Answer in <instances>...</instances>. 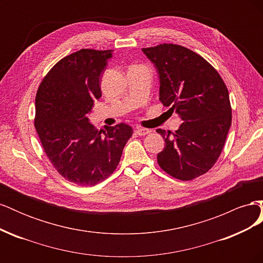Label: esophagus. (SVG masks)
I'll return each instance as SVG.
<instances>
[{
	"label": "esophagus",
	"mask_w": 263,
	"mask_h": 263,
	"mask_svg": "<svg viewBox=\"0 0 263 263\" xmlns=\"http://www.w3.org/2000/svg\"><path fill=\"white\" fill-rule=\"evenodd\" d=\"M151 130L150 129H147V128H141V127H138V128L136 129V133L138 136H145V135H147V134H149Z\"/></svg>",
	"instance_id": "1"
}]
</instances>
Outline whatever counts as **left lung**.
Instances as JSON below:
<instances>
[{
	"instance_id": "8db88e82",
	"label": "left lung",
	"mask_w": 263,
	"mask_h": 263,
	"mask_svg": "<svg viewBox=\"0 0 263 263\" xmlns=\"http://www.w3.org/2000/svg\"><path fill=\"white\" fill-rule=\"evenodd\" d=\"M142 52L159 77V100L183 123L171 133L157 129L165 147L157 156L160 168L182 181L208 172L217 161L232 125L227 87L210 63L185 47L163 44Z\"/></svg>"
}]
</instances>
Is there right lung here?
Listing matches in <instances>:
<instances>
[{
	"mask_svg": "<svg viewBox=\"0 0 263 263\" xmlns=\"http://www.w3.org/2000/svg\"><path fill=\"white\" fill-rule=\"evenodd\" d=\"M112 50L81 49L61 59L39 85L35 128L50 162L66 180L95 185L114 172L133 135L126 124L97 130L90 123Z\"/></svg>",
	"mask_w": 263,
	"mask_h": 263,
	"instance_id": "right-lung-1",
	"label": "right lung"
}]
</instances>
